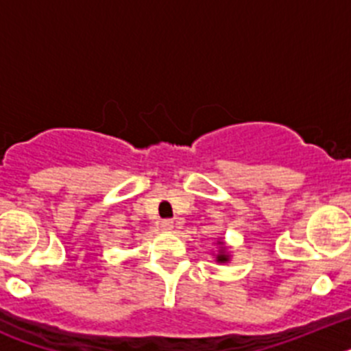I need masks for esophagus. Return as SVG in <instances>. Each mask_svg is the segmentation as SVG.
Wrapping results in <instances>:
<instances>
[{
	"label": "esophagus",
	"mask_w": 351,
	"mask_h": 351,
	"mask_svg": "<svg viewBox=\"0 0 351 351\" xmlns=\"http://www.w3.org/2000/svg\"><path fill=\"white\" fill-rule=\"evenodd\" d=\"M160 225H161V228H163V230H172V228H173V219H163V221H161Z\"/></svg>",
	"instance_id": "34e87169"
}]
</instances>
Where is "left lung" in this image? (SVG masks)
Listing matches in <instances>:
<instances>
[{
    "instance_id": "left-lung-1",
    "label": "left lung",
    "mask_w": 351,
    "mask_h": 351,
    "mask_svg": "<svg viewBox=\"0 0 351 351\" xmlns=\"http://www.w3.org/2000/svg\"><path fill=\"white\" fill-rule=\"evenodd\" d=\"M226 260H228V256H226L225 253H219V255H218V262H226Z\"/></svg>"
}]
</instances>
